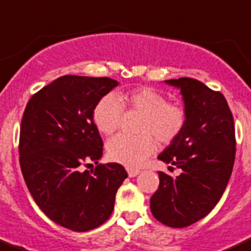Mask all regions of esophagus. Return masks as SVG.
<instances>
[{"label":"esophagus","mask_w":251,"mask_h":251,"mask_svg":"<svg viewBox=\"0 0 251 251\" xmlns=\"http://www.w3.org/2000/svg\"><path fill=\"white\" fill-rule=\"evenodd\" d=\"M127 172L130 177H136V176L140 173V170H132V168H128Z\"/></svg>","instance_id":"1"}]
</instances>
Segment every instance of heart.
<instances>
[{
  "label": "heart",
  "instance_id": "heart-1",
  "mask_svg": "<svg viewBox=\"0 0 251 251\" xmlns=\"http://www.w3.org/2000/svg\"><path fill=\"white\" fill-rule=\"evenodd\" d=\"M139 112L137 136L118 135L107 142V154L112 161L136 168L156 150V140L170 144L181 135L187 123V111L179 102L166 101L160 91L149 86L116 91L97 102L93 120L104 135H112L120 127L123 112Z\"/></svg>",
  "mask_w": 251,
  "mask_h": 251
}]
</instances>
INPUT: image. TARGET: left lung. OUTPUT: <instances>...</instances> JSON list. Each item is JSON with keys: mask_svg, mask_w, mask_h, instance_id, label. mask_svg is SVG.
Masks as SVG:
<instances>
[{"mask_svg": "<svg viewBox=\"0 0 251 251\" xmlns=\"http://www.w3.org/2000/svg\"><path fill=\"white\" fill-rule=\"evenodd\" d=\"M166 83L181 89L187 111L183 131L158 156L179 168L177 177L160 171V186L150 201L153 217L171 228H184L204 218L224 193L235 160V127L226 98L200 80Z\"/></svg>", "mask_w": 251, "mask_h": 251, "instance_id": "left-lung-1", "label": "left lung"}]
</instances>
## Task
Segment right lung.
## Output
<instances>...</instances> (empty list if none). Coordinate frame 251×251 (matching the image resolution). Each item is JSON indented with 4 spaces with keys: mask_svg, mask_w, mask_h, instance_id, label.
Segmentation results:
<instances>
[{
    "mask_svg": "<svg viewBox=\"0 0 251 251\" xmlns=\"http://www.w3.org/2000/svg\"><path fill=\"white\" fill-rule=\"evenodd\" d=\"M111 78L63 75L32 95L22 116L20 165L42 212L74 231L109 219L127 177L120 163H99L102 140L93 120L97 102L118 86ZM90 162L97 165L84 171Z\"/></svg>",
    "mask_w": 251,
    "mask_h": 251,
    "instance_id": "right-lung-1",
    "label": "right lung"
}]
</instances>
